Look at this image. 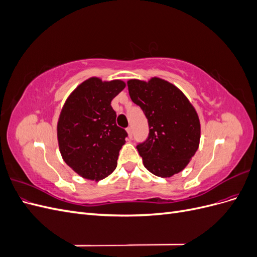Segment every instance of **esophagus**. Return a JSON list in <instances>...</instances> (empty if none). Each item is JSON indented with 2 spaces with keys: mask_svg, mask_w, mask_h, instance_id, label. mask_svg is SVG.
Wrapping results in <instances>:
<instances>
[{
  "mask_svg": "<svg viewBox=\"0 0 257 257\" xmlns=\"http://www.w3.org/2000/svg\"><path fill=\"white\" fill-rule=\"evenodd\" d=\"M126 132H127L128 138H132V137H133V130H132V127H131V126L126 128Z\"/></svg>",
  "mask_w": 257,
  "mask_h": 257,
  "instance_id": "1",
  "label": "esophagus"
}]
</instances>
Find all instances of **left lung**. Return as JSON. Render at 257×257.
Wrapping results in <instances>:
<instances>
[{
    "instance_id": "8db88e82",
    "label": "left lung",
    "mask_w": 257,
    "mask_h": 257,
    "mask_svg": "<svg viewBox=\"0 0 257 257\" xmlns=\"http://www.w3.org/2000/svg\"><path fill=\"white\" fill-rule=\"evenodd\" d=\"M127 88L149 123V137L137 146L145 167L161 178L182 172L199 147L200 122L195 108L180 89L159 77L148 81L130 79Z\"/></svg>"
}]
</instances>
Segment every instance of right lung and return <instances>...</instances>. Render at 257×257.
Wrapping results in <instances>:
<instances>
[{
	"label": "right lung",
	"instance_id": "add662e5",
	"mask_svg": "<svg viewBox=\"0 0 257 257\" xmlns=\"http://www.w3.org/2000/svg\"><path fill=\"white\" fill-rule=\"evenodd\" d=\"M125 85L120 79L90 77L68 95L61 109L57 135L62 159L88 180H102L116 167L127 133L116 126L110 104Z\"/></svg>",
	"mask_w": 257,
	"mask_h": 257
}]
</instances>
